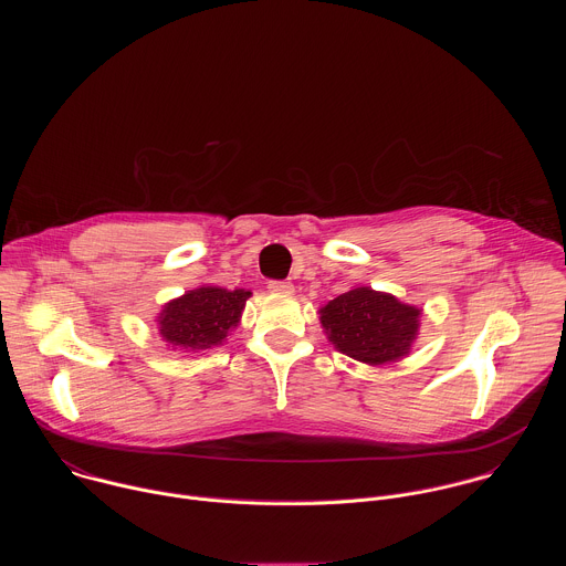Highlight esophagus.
Segmentation results:
<instances>
[{"instance_id": "esophagus-1", "label": "esophagus", "mask_w": 566, "mask_h": 566, "mask_svg": "<svg viewBox=\"0 0 566 566\" xmlns=\"http://www.w3.org/2000/svg\"><path fill=\"white\" fill-rule=\"evenodd\" d=\"M269 289L273 293H293V284L291 282H284V280H271L269 282Z\"/></svg>"}]
</instances>
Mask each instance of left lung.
<instances>
[{
    "label": "left lung",
    "mask_w": 566,
    "mask_h": 566,
    "mask_svg": "<svg viewBox=\"0 0 566 566\" xmlns=\"http://www.w3.org/2000/svg\"><path fill=\"white\" fill-rule=\"evenodd\" d=\"M319 315L336 349L360 363L382 365L410 352L421 311L394 295L360 286L322 306Z\"/></svg>",
    "instance_id": "1"
}]
</instances>
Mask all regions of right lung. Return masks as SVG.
Wrapping results in <instances>:
<instances>
[{"instance_id": "obj_1", "label": "right lung", "mask_w": 566, "mask_h": 566, "mask_svg": "<svg viewBox=\"0 0 566 566\" xmlns=\"http://www.w3.org/2000/svg\"><path fill=\"white\" fill-rule=\"evenodd\" d=\"M251 291L201 286L172 300L158 317V332L175 349L201 352L219 345L237 327Z\"/></svg>"}]
</instances>
